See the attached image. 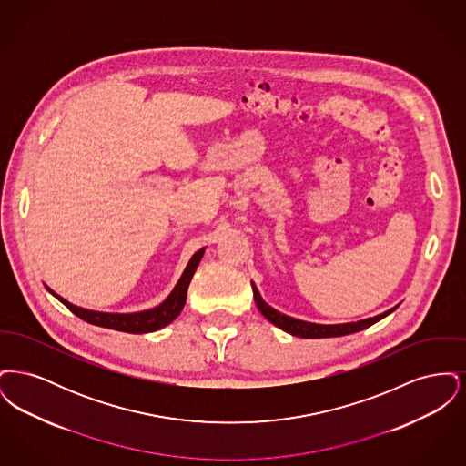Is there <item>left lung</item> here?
Segmentation results:
<instances>
[{
  "instance_id": "1",
  "label": "left lung",
  "mask_w": 466,
  "mask_h": 466,
  "mask_svg": "<svg viewBox=\"0 0 466 466\" xmlns=\"http://www.w3.org/2000/svg\"><path fill=\"white\" fill-rule=\"evenodd\" d=\"M251 289H253V297H255V304L258 310L266 316L274 327L281 329L283 332L295 335V337H302V339H325V337H342V335H350V333L360 332L369 329L370 325H374L377 321H380L382 318H386L388 314H391L393 310L397 309L399 306L391 308V309L384 310L377 316L372 318H365L360 321H351V323H337V325H321V323H310V321H304V319H297L287 316L279 310L270 308L266 300L262 299L260 291L255 287V283L251 281Z\"/></svg>"
}]
</instances>
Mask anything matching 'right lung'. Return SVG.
Returning a JSON list of instances; mask_svg holds the SVG:
<instances>
[{
	"mask_svg": "<svg viewBox=\"0 0 466 466\" xmlns=\"http://www.w3.org/2000/svg\"><path fill=\"white\" fill-rule=\"evenodd\" d=\"M204 251H206V248H200L199 251H196L192 255V258L185 267L181 278L177 279V287L167 295L166 300H162L158 306L152 308V309L139 310V312H103V310L86 309V308H80V306H75V304L67 302L66 299L57 295L54 289H48L46 285H45V289H48L59 302H63L73 314H76L78 318H82L84 321H87L90 325L110 329V330H118V332H157V330L167 327L169 323H173L177 319V314L183 310L185 300H187V289H188V285L192 281V276H194L196 268L199 266L200 258L204 257Z\"/></svg>",
	"mask_w": 466,
	"mask_h": 466,
	"instance_id": "obj_1",
	"label": "right lung"
}]
</instances>
